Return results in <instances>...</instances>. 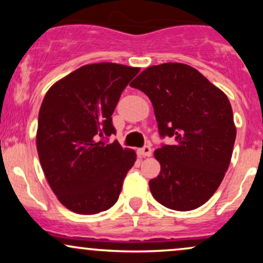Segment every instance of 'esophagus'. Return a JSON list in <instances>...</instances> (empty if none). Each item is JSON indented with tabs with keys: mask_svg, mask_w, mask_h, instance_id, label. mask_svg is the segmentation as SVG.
<instances>
[{
	"mask_svg": "<svg viewBox=\"0 0 263 263\" xmlns=\"http://www.w3.org/2000/svg\"><path fill=\"white\" fill-rule=\"evenodd\" d=\"M140 155L143 157H149L152 155V148H151V146H143L142 148H140Z\"/></svg>",
	"mask_w": 263,
	"mask_h": 263,
	"instance_id": "obj_1",
	"label": "esophagus"
}]
</instances>
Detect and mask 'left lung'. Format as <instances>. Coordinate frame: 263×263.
I'll use <instances>...</instances> for the list:
<instances>
[{
	"label": "left lung",
	"instance_id": "left-lung-1",
	"mask_svg": "<svg viewBox=\"0 0 263 263\" xmlns=\"http://www.w3.org/2000/svg\"><path fill=\"white\" fill-rule=\"evenodd\" d=\"M131 86L149 98L161 138H174L155 151L161 172L149 180L153 198L178 211L201 206L231 161L236 127L228 96L182 63L149 66Z\"/></svg>",
	"mask_w": 263,
	"mask_h": 263
}]
</instances>
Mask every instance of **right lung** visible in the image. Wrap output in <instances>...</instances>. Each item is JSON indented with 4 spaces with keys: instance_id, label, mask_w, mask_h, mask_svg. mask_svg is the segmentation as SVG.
I'll return each mask as SVG.
<instances>
[{
    "instance_id": "add662e5",
    "label": "right lung",
    "mask_w": 263,
    "mask_h": 263,
    "mask_svg": "<svg viewBox=\"0 0 263 263\" xmlns=\"http://www.w3.org/2000/svg\"><path fill=\"white\" fill-rule=\"evenodd\" d=\"M140 68L115 63L84 65L45 93L38 115L37 151L59 201L78 214H98L119 199L135 151L119 142L112 114Z\"/></svg>"
}]
</instances>
